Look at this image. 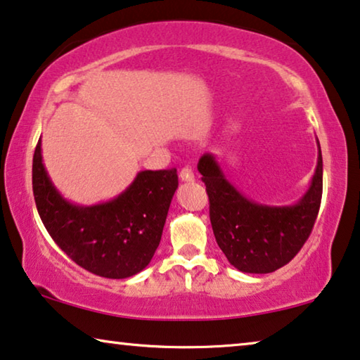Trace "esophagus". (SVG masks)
Segmentation results:
<instances>
[{
  "instance_id": "34e87169",
  "label": "esophagus",
  "mask_w": 360,
  "mask_h": 360,
  "mask_svg": "<svg viewBox=\"0 0 360 360\" xmlns=\"http://www.w3.org/2000/svg\"><path fill=\"white\" fill-rule=\"evenodd\" d=\"M179 178H181V181H184V182H192V181H194V173H192L191 168H182L181 173H179Z\"/></svg>"
}]
</instances>
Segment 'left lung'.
<instances>
[{"mask_svg": "<svg viewBox=\"0 0 360 360\" xmlns=\"http://www.w3.org/2000/svg\"><path fill=\"white\" fill-rule=\"evenodd\" d=\"M319 158L304 195L291 205H266L245 197L226 178L213 153H203L197 169L210 198L214 239L229 264L244 273H271L291 262L312 233L323 191Z\"/></svg>", "mask_w": 360, "mask_h": 360, "instance_id": "left-lung-1", "label": "left lung"}]
</instances>
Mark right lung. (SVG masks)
Listing matches in <instances>:
<instances>
[{
    "label": "right lung",
    "instance_id": "right-lung-1",
    "mask_svg": "<svg viewBox=\"0 0 360 360\" xmlns=\"http://www.w3.org/2000/svg\"><path fill=\"white\" fill-rule=\"evenodd\" d=\"M32 186L37 210L58 248L87 271L122 280L137 275L152 260L178 189V174L176 169L139 171L117 197L79 205L64 198L51 182L40 139Z\"/></svg>",
    "mask_w": 360,
    "mask_h": 360
}]
</instances>
